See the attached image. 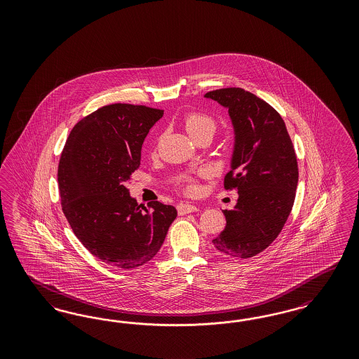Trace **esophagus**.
Here are the masks:
<instances>
[{
    "instance_id": "34e87169",
    "label": "esophagus",
    "mask_w": 359,
    "mask_h": 359,
    "mask_svg": "<svg viewBox=\"0 0 359 359\" xmlns=\"http://www.w3.org/2000/svg\"><path fill=\"white\" fill-rule=\"evenodd\" d=\"M199 208L196 205H189V203H180L177 205V212L180 215H184V214H189V212H195L198 211Z\"/></svg>"
}]
</instances>
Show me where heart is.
I'll return each instance as SVG.
<instances>
[{"label": "heart", "mask_w": 359, "mask_h": 359, "mask_svg": "<svg viewBox=\"0 0 359 359\" xmlns=\"http://www.w3.org/2000/svg\"><path fill=\"white\" fill-rule=\"evenodd\" d=\"M183 125L186 128L188 133L191 136L194 137L195 140L205 133H214L215 130V120L205 114L202 111H188L184 114L183 117ZM205 171L198 172V176H205ZM183 191L188 194V195H192L198 191V184H196V179L192 177V176H188L183 183Z\"/></svg>", "instance_id": "b5f03b06"}]
</instances>
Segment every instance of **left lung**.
Returning <instances> with one entry per match:
<instances>
[{
  "label": "left lung",
  "mask_w": 359,
  "mask_h": 359,
  "mask_svg": "<svg viewBox=\"0 0 359 359\" xmlns=\"http://www.w3.org/2000/svg\"><path fill=\"white\" fill-rule=\"evenodd\" d=\"M229 109L236 147L226 189H237V205L223 214L226 227L212 239L217 250L236 258L264 252L290 217L299 180L297 157L285 122L268 102L255 94L226 87L208 91Z\"/></svg>",
  "instance_id": "obj_1"
}]
</instances>
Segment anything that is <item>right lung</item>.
I'll use <instances>...</instances> for the list:
<instances>
[{
  "label": "right lung",
  "mask_w": 359,
  "mask_h": 359,
  "mask_svg": "<svg viewBox=\"0 0 359 359\" xmlns=\"http://www.w3.org/2000/svg\"><path fill=\"white\" fill-rule=\"evenodd\" d=\"M164 110L113 103L71 130L57 168L62 210L93 256L135 269L160 250L177 211L154 201L141 207L125 182L138 170L141 147Z\"/></svg>",
  "instance_id": "right-lung-1"
}]
</instances>
